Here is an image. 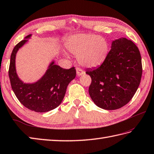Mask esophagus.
<instances>
[{
  "instance_id": "34e87169",
  "label": "esophagus",
  "mask_w": 154,
  "mask_h": 154,
  "mask_svg": "<svg viewBox=\"0 0 154 154\" xmlns=\"http://www.w3.org/2000/svg\"><path fill=\"white\" fill-rule=\"evenodd\" d=\"M76 71H77V75L78 77L81 76V75H82L84 73V71L82 70V69L79 68H77Z\"/></svg>"
}]
</instances>
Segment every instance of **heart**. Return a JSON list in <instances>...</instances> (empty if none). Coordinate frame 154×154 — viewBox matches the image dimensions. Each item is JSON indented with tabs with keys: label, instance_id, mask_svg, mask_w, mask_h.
<instances>
[{
	"label": "heart",
	"instance_id": "obj_1",
	"mask_svg": "<svg viewBox=\"0 0 154 154\" xmlns=\"http://www.w3.org/2000/svg\"><path fill=\"white\" fill-rule=\"evenodd\" d=\"M66 47L78 57L80 64L87 67L101 65L109 52V45L106 39L93 34H80L68 39Z\"/></svg>",
	"mask_w": 154,
	"mask_h": 154
}]
</instances>
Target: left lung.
I'll use <instances>...</instances> for the list:
<instances>
[{
	"label": "left lung",
	"mask_w": 154,
	"mask_h": 154,
	"mask_svg": "<svg viewBox=\"0 0 154 154\" xmlns=\"http://www.w3.org/2000/svg\"><path fill=\"white\" fill-rule=\"evenodd\" d=\"M111 48L99 67L85 72L91 78L90 97L97 106L106 110L119 109L129 103L142 75L141 55L133 42L122 37L113 41Z\"/></svg>",
	"instance_id": "obj_1"
}]
</instances>
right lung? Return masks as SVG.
I'll use <instances>...</instances> for the list:
<instances>
[{
    "mask_svg": "<svg viewBox=\"0 0 154 154\" xmlns=\"http://www.w3.org/2000/svg\"><path fill=\"white\" fill-rule=\"evenodd\" d=\"M31 37V35L26 36L14 47L11 56L8 76L13 91L24 106L35 112H47L61 103L69 83L76 76V70L74 67L63 69L53 61L40 79L32 83H24L17 73L15 60L18 51Z\"/></svg>",
    "mask_w": 154,
    "mask_h": 154,
    "instance_id": "right-lung-1",
    "label": "right lung"
}]
</instances>
